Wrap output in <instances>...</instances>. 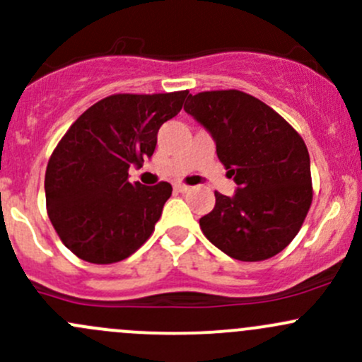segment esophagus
I'll use <instances>...</instances> for the list:
<instances>
[{"instance_id": "esophagus-1", "label": "esophagus", "mask_w": 362, "mask_h": 362, "mask_svg": "<svg viewBox=\"0 0 362 362\" xmlns=\"http://www.w3.org/2000/svg\"><path fill=\"white\" fill-rule=\"evenodd\" d=\"M189 185H185V184H175V191L177 192H187L189 191Z\"/></svg>"}]
</instances>
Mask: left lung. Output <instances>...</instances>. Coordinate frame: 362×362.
Here are the masks:
<instances>
[{"instance_id": "1", "label": "left lung", "mask_w": 362, "mask_h": 362, "mask_svg": "<svg viewBox=\"0 0 362 362\" xmlns=\"http://www.w3.org/2000/svg\"><path fill=\"white\" fill-rule=\"evenodd\" d=\"M184 110L206 127L218 160L238 185L233 198L215 191L214 210L199 218L203 235L238 261L282 252L313 198L303 138L272 107L236 89L189 94Z\"/></svg>"}]
</instances>
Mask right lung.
<instances>
[{
  "mask_svg": "<svg viewBox=\"0 0 362 362\" xmlns=\"http://www.w3.org/2000/svg\"><path fill=\"white\" fill-rule=\"evenodd\" d=\"M189 90L112 94L69 126L45 171L47 214L76 257L112 264L134 254L154 233L171 185L127 180L158 144V131L182 110Z\"/></svg>",
  "mask_w": 362,
  "mask_h": 362,
  "instance_id": "right-lung-1",
  "label": "right lung"
}]
</instances>
